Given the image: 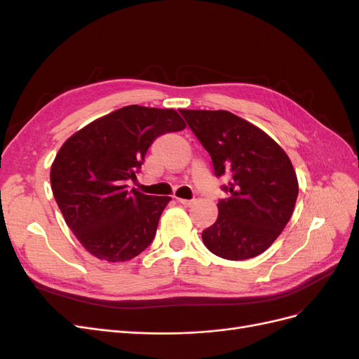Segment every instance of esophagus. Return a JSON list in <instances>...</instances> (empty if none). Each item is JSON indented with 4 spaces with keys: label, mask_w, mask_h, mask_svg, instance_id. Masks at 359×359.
I'll return each instance as SVG.
<instances>
[{
    "label": "esophagus",
    "mask_w": 359,
    "mask_h": 359,
    "mask_svg": "<svg viewBox=\"0 0 359 359\" xmlns=\"http://www.w3.org/2000/svg\"><path fill=\"white\" fill-rule=\"evenodd\" d=\"M178 202L181 203V205H184V206H191V205H194V199H178Z\"/></svg>",
    "instance_id": "obj_1"
}]
</instances>
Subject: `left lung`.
Wrapping results in <instances>:
<instances>
[{"label":"left lung","mask_w":359,"mask_h":359,"mask_svg":"<svg viewBox=\"0 0 359 359\" xmlns=\"http://www.w3.org/2000/svg\"><path fill=\"white\" fill-rule=\"evenodd\" d=\"M208 151L215 177L231 178L217 203L219 217L202 232L211 253L227 260L255 257L290 220L298 180L281 147L259 127L227 111L180 109Z\"/></svg>","instance_id":"left-lung-1"}]
</instances>
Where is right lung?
<instances>
[{"label":"right lung","mask_w":359,"mask_h":359,"mask_svg":"<svg viewBox=\"0 0 359 359\" xmlns=\"http://www.w3.org/2000/svg\"><path fill=\"white\" fill-rule=\"evenodd\" d=\"M186 123L173 109L126 106L90 123L60 148L50 186L64 220L85 250L126 262L153 243L169 196L127 190L154 140Z\"/></svg>","instance_id":"obj_1"}]
</instances>
